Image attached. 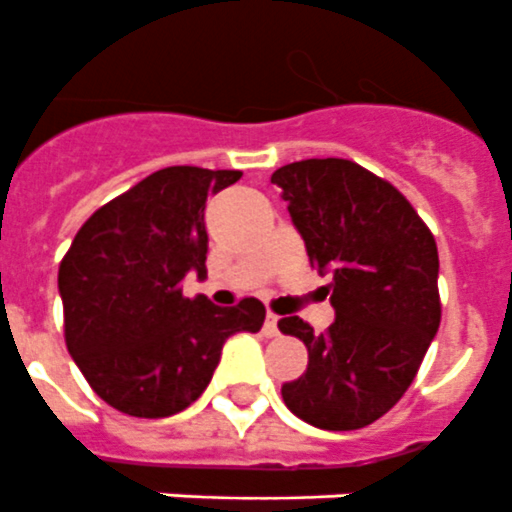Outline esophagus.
<instances>
[{
	"label": "esophagus",
	"instance_id": "34e87169",
	"mask_svg": "<svg viewBox=\"0 0 512 512\" xmlns=\"http://www.w3.org/2000/svg\"><path fill=\"white\" fill-rule=\"evenodd\" d=\"M277 322H280V317H277L275 312L267 314V322H264V335L267 338H275L277 333H280V327H277Z\"/></svg>",
	"mask_w": 512,
	"mask_h": 512
}]
</instances>
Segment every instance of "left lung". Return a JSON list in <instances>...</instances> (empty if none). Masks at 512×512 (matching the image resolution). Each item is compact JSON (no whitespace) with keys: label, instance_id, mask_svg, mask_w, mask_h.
<instances>
[{"label":"left lung","instance_id":"obj_1","mask_svg":"<svg viewBox=\"0 0 512 512\" xmlns=\"http://www.w3.org/2000/svg\"><path fill=\"white\" fill-rule=\"evenodd\" d=\"M272 182L309 264L333 277L335 309L325 333L301 317L277 322L309 351L304 375L282 383V402L314 428L357 431L402 399L439 330L436 240L402 192L354 161L288 163Z\"/></svg>","mask_w":512,"mask_h":512}]
</instances>
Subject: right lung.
I'll use <instances>...</instances> for the list:
<instances>
[{"label":"right lung","mask_w":512,"mask_h":512,"mask_svg":"<svg viewBox=\"0 0 512 512\" xmlns=\"http://www.w3.org/2000/svg\"><path fill=\"white\" fill-rule=\"evenodd\" d=\"M243 171L169 166L97 208L60 261L65 346L94 394L132 418H169L211 383L230 335L259 333V298H187L206 275V200Z\"/></svg>","instance_id":"1"}]
</instances>
